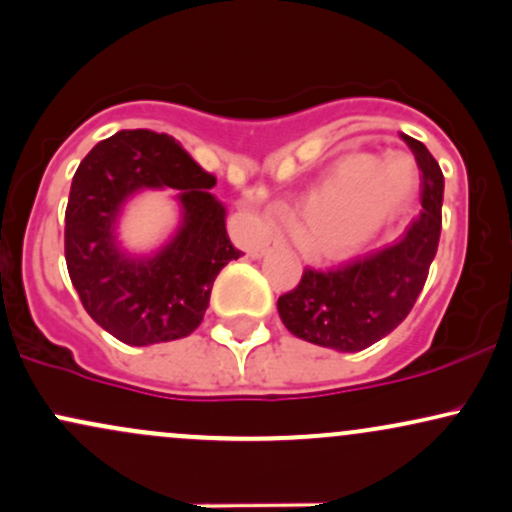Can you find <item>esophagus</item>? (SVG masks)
Listing matches in <instances>:
<instances>
[{
  "label": "esophagus",
  "instance_id": "34e87169",
  "mask_svg": "<svg viewBox=\"0 0 512 512\" xmlns=\"http://www.w3.org/2000/svg\"><path fill=\"white\" fill-rule=\"evenodd\" d=\"M276 245H279V238H267V240H262V243L250 252V255L252 257H262V255H267V252L272 248H276Z\"/></svg>",
  "mask_w": 512,
  "mask_h": 512
}]
</instances>
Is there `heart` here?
<instances>
[{
	"instance_id": "obj_1",
	"label": "heart",
	"mask_w": 512,
	"mask_h": 512,
	"mask_svg": "<svg viewBox=\"0 0 512 512\" xmlns=\"http://www.w3.org/2000/svg\"><path fill=\"white\" fill-rule=\"evenodd\" d=\"M419 170L414 158L390 151L339 156L320 180L305 192L301 207H272L269 223H293V240L313 260L344 257L399 219L414 202Z\"/></svg>"
}]
</instances>
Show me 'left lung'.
Returning <instances> with one entry per match:
<instances>
[{"mask_svg": "<svg viewBox=\"0 0 512 512\" xmlns=\"http://www.w3.org/2000/svg\"><path fill=\"white\" fill-rule=\"evenodd\" d=\"M404 142L424 173V209L390 248L330 272L305 269L301 284L276 301L286 330L303 342L344 354L368 349L395 330L424 289L443 223V173L424 144L407 134Z\"/></svg>", "mask_w": 512, "mask_h": 512, "instance_id": "obj_1", "label": "left lung"}]
</instances>
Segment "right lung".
Instances as JSON below:
<instances>
[{"label": "right lung", "mask_w": 512, "mask_h": 512, "mask_svg": "<svg viewBox=\"0 0 512 512\" xmlns=\"http://www.w3.org/2000/svg\"><path fill=\"white\" fill-rule=\"evenodd\" d=\"M214 185L173 137L149 129H122L79 163L64 214V257L86 313L115 339L173 342L204 320L216 274L243 255L228 238ZM142 189H173L181 223L156 253L132 256L116 223Z\"/></svg>", "instance_id": "1"}]
</instances>
